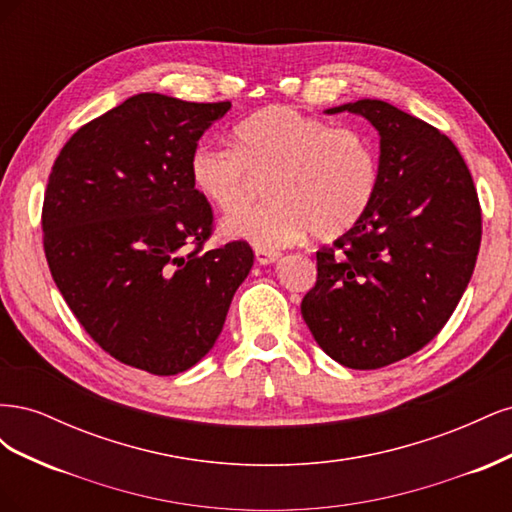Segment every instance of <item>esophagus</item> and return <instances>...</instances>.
I'll return each instance as SVG.
<instances>
[{"label":"esophagus","instance_id":"obj_1","mask_svg":"<svg viewBox=\"0 0 512 512\" xmlns=\"http://www.w3.org/2000/svg\"><path fill=\"white\" fill-rule=\"evenodd\" d=\"M280 258V252H273V250H256V260L258 265H273V262Z\"/></svg>","mask_w":512,"mask_h":512}]
</instances>
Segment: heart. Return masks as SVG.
Instances as JSON below:
<instances>
[{
    "label": "heart",
    "instance_id": "1",
    "mask_svg": "<svg viewBox=\"0 0 512 512\" xmlns=\"http://www.w3.org/2000/svg\"><path fill=\"white\" fill-rule=\"evenodd\" d=\"M194 188L218 209H234L251 189L252 174H267V204L228 213V237L260 250L314 239H335L359 224L380 185L378 149L354 128L267 106L235 128V147L200 143L190 153Z\"/></svg>",
    "mask_w": 512,
    "mask_h": 512
}]
</instances>
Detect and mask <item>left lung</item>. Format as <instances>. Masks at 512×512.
<instances>
[{
    "label": "left lung",
    "instance_id": "obj_1",
    "mask_svg": "<svg viewBox=\"0 0 512 512\" xmlns=\"http://www.w3.org/2000/svg\"><path fill=\"white\" fill-rule=\"evenodd\" d=\"M365 117L380 136V185L359 224L316 252L301 314L350 369H378L427 346L455 312L480 247V207L457 147L382 100L324 111Z\"/></svg>",
    "mask_w": 512,
    "mask_h": 512
}]
</instances>
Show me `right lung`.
I'll use <instances>...</instances> for the list:
<instances>
[{
	"label": "right lung",
	"instance_id": "obj_1",
	"mask_svg": "<svg viewBox=\"0 0 512 512\" xmlns=\"http://www.w3.org/2000/svg\"><path fill=\"white\" fill-rule=\"evenodd\" d=\"M228 111L136 94L70 138L46 185L44 254L61 297L102 350L149 374L203 359L254 265L243 241L200 252L213 215L190 153Z\"/></svg>",
	"mask_w": 512,
	"mask_h": 512
}]
</instances>
